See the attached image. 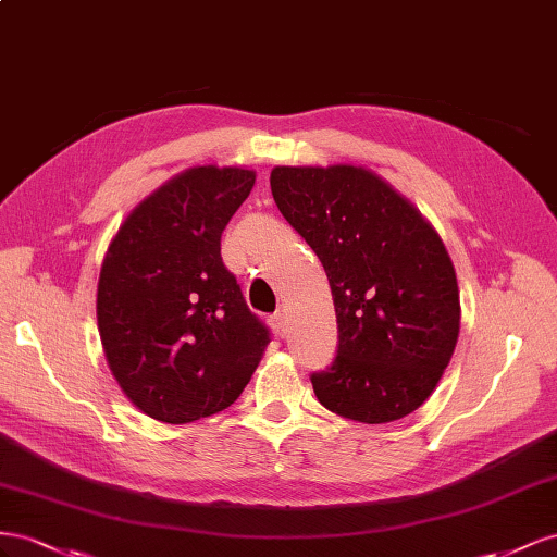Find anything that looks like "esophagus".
Wrapping results in <instances>:
<instances>
[{"instance_id": "1", "label": "esophagus", "mask_w": 557, "mask_h": 557, "mask_svg": "<svg viewBox=\"0 0 557 557\" xmlns=\"http://www.w3.org/2000/svg\"><path fill=\"white\" fill-rule=\"evenodd\" d=\"M268 324H270V329H273L280 338H284V333H287V317H284V312H275V314H270V320H268Z\"/></svg>"}]
</instances>
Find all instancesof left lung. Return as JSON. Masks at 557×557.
I'll return each instance as SVG.
<instances>
[{"mask_svg":"<svg viewBox=\"0 0 557 557\" xmlns=\"http://www.w3.org/2000/svg\"><path fill=\"white\" fill-rule=\"evenodd\" d=\"M270 188L320 257L336 306V359L310 375L317 399L363 424L406 418L438 385L459 336L446 245L416 205L367 168L277 165Z\"/></svg>","mask_w":557,"mask_h":557,"instance_id":"1","label":"left lung"}]
</instances>
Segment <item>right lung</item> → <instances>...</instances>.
I'll return each mask as SVG.
<instances>
[{"label": "right lung", "instance_id": "right-lung-1", "mask_svg": "<svg viewBox=\"0 0 557 557\" xmlns=\"http://www.w3.org/2000/svg\"><path fill=\"white\" fill-rule=\"evenodd\" d=\"M257 174L188 168L123 221L102 261L98 329L125 396L186 424L228 408L257 371L270 331L221 259V233Z\"/></svg>", "mask_w": 557, "mask_h": 557}]
</instances>
